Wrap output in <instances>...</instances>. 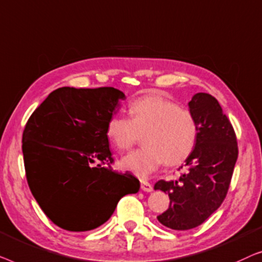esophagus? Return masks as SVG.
I'll return each instance as SVG.
<instances>
[{
	"mask_svg": "<svg viewBox=\"0 0 262 262\" xmlns=\"http://www.w3.org/2000/svg\"><path fill=\"white\" fill-rule=\"evenodd\" d=\"M141 190L145 191V192H152L153 191L152 184L147 182V180H141Z\"/></svg>",
	"mask_w": 262,
	"mask_h": 262,
	"instance_id": "esophagus-1",
	"label": "esophagus"
}]
</instances>
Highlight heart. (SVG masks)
Returning <instances> with one entry per match:
<instances>
[{
    "label": "heart",
    "instance_id": "obj_1",
    "mask_svg": "<svg viewBox=\"0 0 262 262\" xmlns=\"http://www.w3.org/2000/svg\"><path fill=\"white\" fill-rule=\"evenodd\" d=\"M129 119L115 115L106 123L105 135L119 150H127L142 135V148L121 159V167L147 178L164 161L179 165L193 152L198 139V124L190 110L160 95L135 98L128 106Z\"/></svg>",
    "mask_w": 262,
    "mask_h": 262
}]
</instances>
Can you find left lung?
Returning <instances> with one entry per match:
<instances>
[{
    "label": "left lung",
    "instance_id": "8db88e82",
    "mask_svg": "<svg viewBox=\"0 0 262 262\" xmlns=\"http://www.w3.org/2000/svg\"><path fill=\"white\" fill-rule=\"evenodd\" d=\"M198 124V139L185 160L186 172L176 182L159 180L154 190L168 193L169 206L157 217L173 230L201 226L216 211L227 196L237 160L234 128L213 96L198 93L189 102Z\"/></svg>",
    "mask_w": 262,
    "mask_h": 262
}]
</instances>
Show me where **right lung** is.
Here are the masks:
<instances>
[{"mask_svg": "<svg viewBox=\"0 0 262 262\" xmlns=\"http://www.w3.org/2000/svg\"><path fill=\"white\" fill-rule=\"evenodd\" d=\"M126 98L115 88H59L34 110L22 134L26 177L45 215L69 231L102 226L140 182L110 167L106 123ZM104 164H109L108 168Z\"/></svg>", "mask_w": 262, "mask_h": 262, "instance_id": "add662e5", "label": "right lung"}]
</instances>
